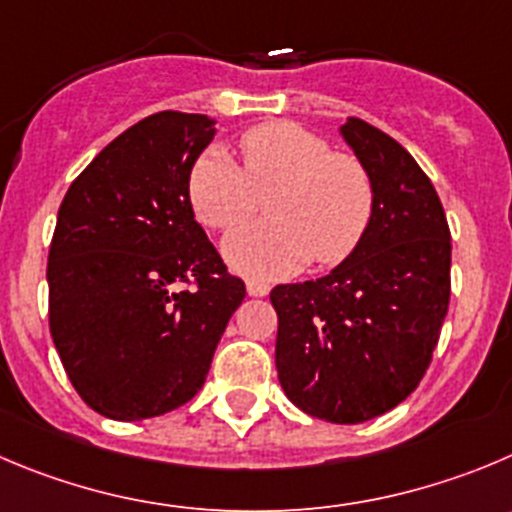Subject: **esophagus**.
<instances>
[{
	"mask_svg": "<svg viewBox=\"0 0 512 512\" xmlns=\"http://www.w3.org/2000/svg\"><path fill=\"white\" fill-rule=\"evenodd\" d=\"M247 293L255 295V298H262V295L270 293V285L262 283V280H247Z\"/></svg>",
	"mask_w": 512,
	"mask_h": 512,
	"instance_id": "esophagus-1",
	"label": "esophagus"
}]
</instances>
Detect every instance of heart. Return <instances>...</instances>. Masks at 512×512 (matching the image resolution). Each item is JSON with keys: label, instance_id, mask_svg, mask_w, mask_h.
<instances>
[{"label": "heart", "instance_id": "obj_1", "mask_svg": "<svg viewBox=\"0 0 512 512\" xmlns=\"http://www.w3.org/2000/svg\"><path fill=\"white\" fill-rule=\"evenodd\" d=\"M240 164L209 148L189 171L186 194L199 222L227 232L267 197V222L245 224L224 242L237 270L278 278L303 262L338 265L356 252L374 217V181L356 156L333 151L326 138L288 121L250 128Z\"/></svg>", "mask_w": 512, "mask_h": 512}]
</instances>
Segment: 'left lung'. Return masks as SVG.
Wrapping results in <instances>:
<instances>
[{
    "label": "left lung",
    "mask_w": 512,
    "mask_h": 512,
    "mask_svg": "<svg viewBox=\"0 0 512 512\" xmlns=\"http://www.w3.org/2000/svg\"><path fill=\"white\" fill-rule=\"evenodd\" d=\"M374 181V217L326 278L272 288L275 366L305 414L361 424L407 399L450 305V224L409 151L361 118L341 128Z\"/></svg>",
    "instance_id": "8db88e82"
}]
</instances>
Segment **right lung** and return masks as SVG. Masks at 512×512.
Returning <instances> with one entry per match:
<instances>
[{
  "label": "right lung",
  "instance_id": "right-lung-1",
  "mask_svg": "<svg viewBox=\"0 0 512 512\" xmlns=\"http://www.w3.org/2000/svg\"><path fill=\"white\" fill-rule=\"evenodd\" d=\"M212 138L199 113L143 118L80 171L57 212L50 333L80 399L108 419L186 404L245 298L186 194Z\"/></svg>",
  "mask_w": 512,
  "mask_h": 512
}]
</instances>
